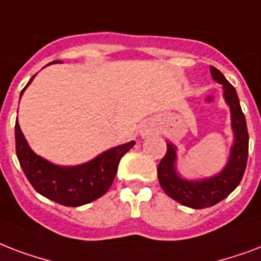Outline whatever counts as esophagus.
I'll return each mask as SVG.
<instances>
[{
  "instance_id": "esophagus-1",
  "label": "esophagus",
  "mask_w": 261,
  "mask_h": 261,
  "mask_svg": "<svg viewBox=\"0 0 261 261\" xmlns=\"http://www.w3.org/2000/svg\"><path fill=\"white\" fill-rule=\"evenodd\" d=\"M147 135H148V130H143L141 132V136H147Z\"/></svg>"
}]
</instances>
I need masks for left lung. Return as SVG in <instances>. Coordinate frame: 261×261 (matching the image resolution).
Listing matches in <instances>:
<instances>
[{
    "instance_id": "1",
    "label": "left lung",
    "mask_w": 261,
    "mask_h": 261,
    "mask_svg": "<svg viewBox=\"0 0 261 261\" xmlns=\"http://www.w3.org/2000/svg\"><path fill=\"white\" fill-rule=\"evenodd\" d=\"M211 76L222 84L223 98L230 108L231 130L234 141L230 147V156L226 166L218 174L201 179H187L177 170V147L167 141L166 155L158 165V179L163 191L171 199L182 205L201 210L211 207L227 197L241 182L248 161L249 136L245 116L240 106L237 91L230 84L221 70L211 66Z\"/></svg>"
}]
</instances>
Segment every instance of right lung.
<instances>
[{
	"instance_id": "right-lung-1",
	"label": "right lung",
	"mask_w": 261,
	"mask_h": 261,
	"mask_svg": "<svg viewBox=\"0 0 261 261\" xmlns=\"http://www.w3.org/2000/svg\"><path fill=\"white\" fill-rule=\"evenodd\" d=\"M20 92V98L30 83ZM16 153L20 166L34 189L44 197L66 207H79L99 199L112 187L121 158L135 141L117 145L77 166H60L36 155L28 145L19 122L15 125Z\"/></svg>"
}]
</instances>
